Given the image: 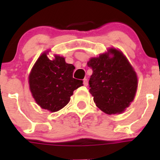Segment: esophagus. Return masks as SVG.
Masks as SVG:
<instances>
[{
    "mask_svg": "<svg viewBox=\"0 0 160 160\" xmlns=\"http://www.w3.org/2000/svg\"><path fill=\"white\" fill-rule=\"evenodd\" d=\"M83 84L85 85V86H88V79H83Z\"/></svg>",
    "mask_w": 160,
    "mask_h": 160,
    "instance_id": "obj_1",
    "label": "esophagus"
}]
</instances>
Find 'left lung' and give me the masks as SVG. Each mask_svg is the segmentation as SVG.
Masks as SVG:
<instances>
[{
	"label": "left lung",
	"mask_w": 160,
	"mask_h": 160,
	"mask_svg": "<svg viewBox=\"0 0 160 160\" xmlns=\"http://www.w3.org/2000/svg\"><path fill=\"white\" fill-rule=\"evenodd\" d=\"M88 66L93 70L89 91L98 108L108 114L123 112L134 100L138 87L136 72L127 58L111 48L91 58Z\"/></svg>",
	"instance_id": "1"
}]
</instances>
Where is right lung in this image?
I'll list each match as a JSON object with an SVG mask.
<instances>
[{"mask_svg":"<svg viewBox=\"0 0 160 160\" xmlns=\"http://www.w3.org/2000/svg\"><path fill=\"white\" fill-rule=\"evenodd\" d=\"M74 67L65 58L55 56L51 60L47 52L39 56L28 77L29 88L37 104L51 112L57 111L69 103L73 91L83 86V80L72 77Z\"/></svg>","mask_w":160,"mask_h":160,"instance_id":"obj_1","label":"right lung"}]
</instances>
